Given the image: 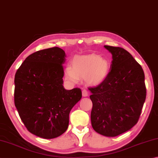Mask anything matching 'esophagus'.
I'll return each instance as SVG.
<instances>
[{
  "mask_svg": "<svg viewBox=\"0 0 158 158\" xmlns=\"http://www.w3.org/2000/svg\"><path fill=\"white\" fill-rule=\"evenodd\" d=\"M82 96H85H85H88L89 93H88V91L87 89H83V90H82Z\"/></svg>",
  "mask_w": 158,
  "mask_h": 158,
  "instance_id": "34e87169",
  "label": "esophagus"
}]
</instances>
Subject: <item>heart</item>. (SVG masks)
I'll use <instances>...</instances> for the list:
<instances>
[{
    "label": "heart",
    "mask_w": 158,
    "mask_h": 158,
    "mask_svg": "<svg viewBox=\"0 0 158 158\" xmlns=\"http://www.w3.org/2000/svg\"><path fill=\"white\" fill-rule=\"evenodd\" d=\"M72 67L65 69L66 78L71 82H77L79 78H85L91 85H98L108 75L110 63L100 55L91 54L75 57Z\"/></svg>",
    "instance_id": "b5f03b06"
}]
</instances>
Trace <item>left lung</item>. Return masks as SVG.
Wrapping results in <instances>:
<instances>
[{
	"mask_svg": "<svg viewBox=\"0 0 158 158\" xmlns=\"http://www.w3.org/2000/svg\"><path fill=\"white\" fill-rule=\"evenodd\" d=\"M112 55L110 71L104 81L89 87L94 130L115 137L131 129L139 120L146 100L144 73L129 52L121 47L104 46Z\"/></svg>",
	"mask_w": 158,
	"mask_h": 158,
	"instance_id": "left-lung-1",
	"label": "left lung"
}]
</instances>
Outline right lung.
Here are the masks:
<instances>
[{
	"mask_svg": "<svg viewBox=\"0 0 158 158\" xmlns=\"http://www.w3.org/2000/svg\"><path fill=\"white\" fill-rule=\"evenodd\" d=\"M65 52L58 47L30 55L16 71L15 105L30 132L44 139L62 135L69 113L82 98L80 88L63 87Z\"/></svg>",
	"mask_w": 158,
	"mask_h": 158,
	"instance_id": "1",
	"label": "right lung"
}]
</instances>
